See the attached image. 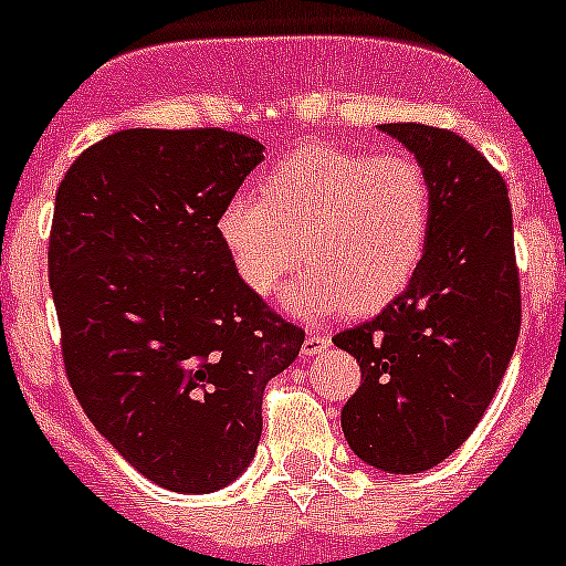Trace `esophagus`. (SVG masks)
<instances>
[{"label": "esophagus", "mask_w": 566, "mask_h": 566, "mask_svg": "<svg viewBox=\"0 0 566 566\" xmlns=\"http://www.w3.org/2000/svg\"><path fill=\"white\" fill-rule=\"evenodd\" d=\"M329 346H332L329 337L318 335V332H310V335L304 337V346H301V357H304V360H313V357L324 355Z\"/></svg>", "instance_id": "34e87169"}]
</instances>
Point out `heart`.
Here are the masks:
<instances>
[{
    "label": "heart",
    "mask_w": 566,
    "mask_h": 566,
    "mask_svg": "<svg viewBox=\"0 0 566 566\" xmlns=\"http://www.w3.org/2000/svg\"><path fill=\"white\" fill-rule=\"evenodd\" d=\"M430 226V181L416 158L310 145L268 172L256 198L240 195L220 209L218 240L259 298L304 256L307 271L284 290V310L324 318L390 304L419 271Z\"/></svg>",
    "instance_id": "b5f03b06"
}]
</instances>
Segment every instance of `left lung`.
I'll return each mask as SVG.
<instances>
[{"mask_svg": "<svg viewBox=\"0 0 566 566\" xmlns=\"http://www.w3.org/2000/svg\"><path fill=\"white\" fill-rule=\"evenodd\" d=\"M421 164L432 226L421 265L377 318L335 335L363 382L340 427L363 463L388 474L438 467L472 436L520 337L522 301L509 187L452 130L379 125Z\"/></svg>", "mask_w": 566, "mask_h": 566, "instance_id": "8db88e82", "label": "left lung"}]
</instances>
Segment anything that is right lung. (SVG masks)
Masks as SVG:
<instances>
[{
  "label": "right lung",
  "mask_w": 566,
  "mask_h": 566,
  "mask_svg": "<svg viewBox=\"0 0 566 566\" xmlns=\"http://www.w3.org/2000/svg\"><path fill=\"white\" fill-rule=\"evenodd\" d=\"M223 128H130L77 156L55 195L50 287L77 402L161 489L240 478L262 394L304 332L237 279L218 214L262 161Z\"/></svg>",
  "instance_id": "right-lung-1"
}]
</instances>
